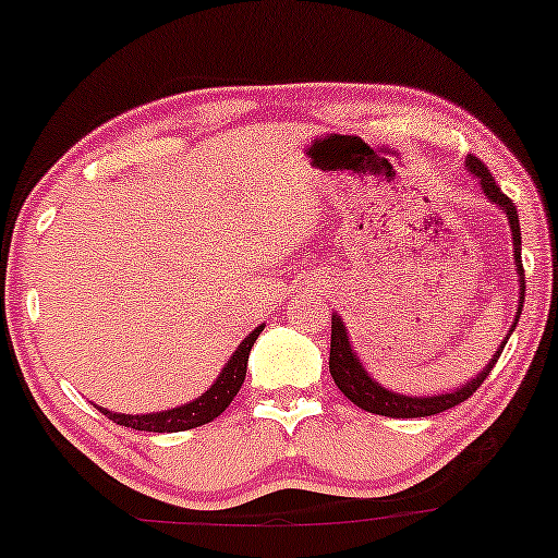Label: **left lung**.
<instances>
[{"mask_svg": "<svg viewBox=\"0 0 558 558\" xmlns=\"http://www.w3.org/2000/svg\"><path fill=\"white\" fill-rule=\"evenodd\" d=\"M465 163H468V169H471L475 177L481 179V186H483V192H486V197L492 199L494 205H499L509 218V228H512L517 275H520V306H517V319H520L522 301H525V270H522V257H520L522 233H520V218H517V207H514L512 199H509L507 194L501 192V186L496 184L492 171L486 169V163H483L481 158L468 156ZM517 319L512 322V327H517ZM509 332H512V330H509ZM507 340L501 343L499 351H496V355L492 361H488V366L483 368L478 377H475L473 381H468L465 387H460L458 392L436 395V398H405V395H395V392H389V389L379 387L377 381L368 377V374L364 372V366L359 364V359H355L353 351H351V343H348V332H345L343 322H340L338 314H335V317H332V340H330V374H332L335 385H338L340 392H343L345 398L353 402V405L364 408V411H368V413L387 415V418H424V415L445 413V411H449V408L460 405V402H465L468 398H471L475 389H478L483 381H486L488 374H492L494 364L499 361L501 351H505Z\"/></svg>", "mask_w": 558, "mask_h": 558, "instance_id": "1", "label": "left lung"}]
</instances>
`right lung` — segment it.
Wrapping results in <instances>:
<instances>
[{
	"instance_id": "add662e5",
	"label": "right lung",
	"mask_w": 558,
	"mask_h": 558,
	"mask_svg": "<svg viewBox=\"0 0 558 558\" xmlns=\"http://www.w3.org/2000/svg\"><path fill=\"white\" fill-rule=\"evenodd\" d=\"M262 327L250 332L244 338V343L236 348V353L231 355V361L223 366V374L215 379V385L207 389L203 398L186 402V405L173 408V411L163 413H147V415H124V413H111L98 408L106 418L113 424L137 428V432H156V434H173V432H186V428H197L203 424H210L213 418H218L220 413L231 405V400L236 398V392L244 385L246 377V361H250V351L254 340L259 338Z\"/></svg>"
}]
</instances>
